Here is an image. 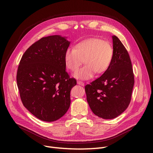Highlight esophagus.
<instances>
[{
    "instance_id": "34e87169",
    "label": "esophagus",
    "mask_w": 153,
    "mask_h": 153,
    "mask_svg": "<svg viewBox=\"0 0 153 153\" xmlns=\"http://www.w3.org/2000/svg\"><path fill=\"white\" fill-rule=\"evenodd\" d=\"M77 84L80 85H82V86H84V83H83L81 81H77Z\"/></svg>"
}]
</instances>
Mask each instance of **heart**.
<instances>
[{
  "label": "heart",
  "mask_w": 153,
  "mask_h": 153,
  "mask_svg": "<svg viewBox=\"0 0 153 153\" xmlns=\"http://www.w3.org/2000/svg\"><path fill=\"white\" fill-rule=\"evenodd\" d=\"M114 50L110 43L102 39L91 38L77 43L74 49H68L64 54L66 66L74 72L82 65H85L74 74V76L81 80L92 78L96 72L100 74L110 67L113 59Z\"/></svg>",
  "instance_id": "1"
}]
</instances>
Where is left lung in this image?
I'll list each match as a JSON object with an SVG mask.
<instances>
[{
	"label": "left lung",
	"instance_id": "1",
	"mask_svg": "<svg viewBox=\"0 0 153 153\" xmlns=\"http://www.w3.org/2000/svg\"><path fill=\"white\" fill-rule=\"evenodd\" d=\"M113 59L109 68L85 87L87 101L93 113L103 119H113L127 108L134 86L132 64L126 48L115 35Z\"/></svg>",
	"mask_w": 153,
	"mask_h": 153
}]
</instances>
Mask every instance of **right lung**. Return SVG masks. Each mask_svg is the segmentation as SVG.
Masks as SVG:
<instances>
[{"label": "right lung", "mask_w": 153, "mask_h": 153, "mask_svg": "<svg viewBox=\"0 0 153 153\" xmlns=\"http://www.w3.org/2000/svg\"><path fill=\"white\" fill-rule=\"evenodd\" d=\"M67 37H43L22 56L17 74L22 102L30 112L45 122H54L68 110L70 92L77 84L66 71Z\"/></svg>", "instance_id": "right-lung-1"}]
</instances>
